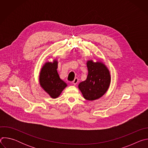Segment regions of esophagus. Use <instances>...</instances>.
<instances>
[{"mask_svg": "<svg viewBox=\"0 0 148 148\" xmlns=\"http://www.w3.org/2000/svg\"><path fill=\"white\" fill-rule=\"evenodd\" d=\"M78 78H75L74 79V81L72 82V83L74 84V85H76V84L78 83Z\"/></svg>", "mask_w": 148, "mask_h": 148, "instance_id": "1", "label": "esophagus"}]
</instances>
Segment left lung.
Listing matches in <instances>:
<instances>
[{"label":"left lung","instance_id":"obj_1","mask_svg":"<svg viewBox=\"0 0 148 148\" xmlns=\"http://www.w3.org/2000/svg\"><path fill=\"white\" fill-rule=\"evenodd\" d=\"M88 71L86 80L80 82L78 88L84 98L93 101L101 97L108 90L111 82V76L107 67L101 62L88 61Z\"/></svg>","mask_w":148,"mask_h":148}]
</instances>
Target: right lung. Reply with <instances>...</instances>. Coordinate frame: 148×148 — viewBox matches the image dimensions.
I'll list each match as a JSON object with an SVG mask.
<instances>
[{
    "label": "right lung",
    "instance_id": "right-lung-1",
    "mask_svg": "<svg viewBox=\"0 0 148 148\" xmlns=\"http://www.w3.org/2000/svg\"><path fill=\"white\" fill-rule=\"evenodd\" d=\"M57 64L56 60L53 62H46L42 67L40 76V84L45 91L53 98L58 97L67 84L61 80L57 73Z\"/></svg>",
    "mask_w": 148,
    "mask_h": 148
}]
</instances>
